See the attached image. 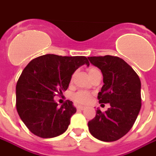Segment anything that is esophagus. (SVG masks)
Returning <instances> with one entry per match:
<instances>
[{
  "label": "esophagus",
  "mask_w": 156,
  "mask_h": 156,
  "mask_svg": "<svg viewBox=\"0 0 156 156\" xmlns=\"http://www.w3.org/2000/svg\"><path fill=\"white\" fill-rule=\"evenodd\" d=\"M77 109L78 110H84L85 109V107H83V106H82V105H78V107H77Z\"/></svg>",
  "instance_id": "34e87169"
}]
</instances>
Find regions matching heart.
<instances>
[{
    "mask_svg": "<svg viewBox=\"0 0 156 156\" xmlns=\"http://www.w3.org/2000/svg\"><path fill=\"white\" fill-rule=\"evenodd\" d=\"M98 71H99V70L98 69H96V68H89L88 69V74L90 76L91 74H93V73L98 72ZM73 98L74 99L75 101L78 102V103L86 104V103H87L90 101L91 94L86 92V91H78L75 94H73Z\"/></svg>",
    "mask_w": 156,
    "mask_h": 156,
    "instance_id": "1",
    "label": "heart"
}]
</instances>
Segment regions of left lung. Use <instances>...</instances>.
I'll return each mask as SVG.
<instances>
[{
  "mask_svg": "<svg viewBox=\"0 0 156 156\" xmlns=\"http://www.w3.org/2000/svg\"><path fill=\"white\" fill-rule=\"evenodd\" d=\"M103 76L98 93L100 103H109L105 112L98 108L88 122L90 133L98 140L110 142L124 136L131 130L141 107L140 80L133 69L122 58L111 55L88 57Z\"/></svg>",
  "mask_w": 156,
  "mask_h": 156,
  "instance_id": "8db88e82",
  "label": "left lung"
}]
</instances>
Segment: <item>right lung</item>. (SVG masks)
I'll list each match as a JSON object with an SVG mask.
<instances>
[{
	"instance_id": "add662e5",
	"label": "right lung",
	"mask_w": 156,
	"mask_h": 156,
	"mask_svg": "<svg viewBox=\"0 0 156 156\" xmlns=\"http://www.w3.org/2000/svg\"><path fill=\"white\" fill-rule=\"evenodd\" d=\"M89 66L84 56L45 55L27 64L16 84V109L20 119L37 136L53 138L65 132L76 112L73 101L58 106L54 97L69 87L73 73Z\"/></svg>"
}]
</instances>
